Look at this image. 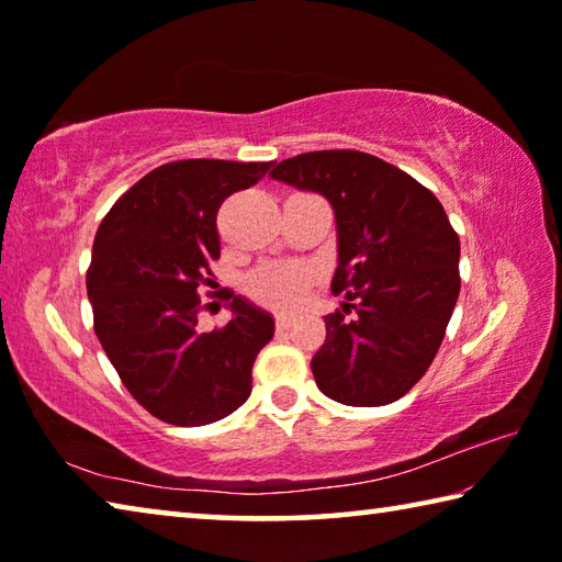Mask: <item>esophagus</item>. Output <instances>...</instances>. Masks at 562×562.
<instances>
[{
  "instance_id": "34e87169",
  "label": "esophagus",
  "mask_w": 562,
  "mask_h": 562,
  "mask_svg": "<svg viewBox=\"0 0 562 562\" xmlns=\"http://www.w3.org/2000/svg\"><path fill=\"white\" fill-rule=\"evenodd\" d=\"M292 322H294V317L290 315V312H278V315H274V325H278V329H290Z\"/></svg>"
}]
</instances>
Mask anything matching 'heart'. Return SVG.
Instances as JSON below:
<instances>
[{
	"label": "heart",
	"instance_id": "1",
	"mask_svg": "<svg viewBox=\"0 0 562 562\" xmlns=\"http://www.w3.org/2000/svg\"><path fill=\"white\" fill-rule=\"evenodd\" d=\"M310 280L312 270L300 262H268L247 274L245 288L252 297L278 304V307H288V304H294L302 297Z\"/></svg>",
	"mask_w": 562,
	"mask_h": 562
}]
</instances>
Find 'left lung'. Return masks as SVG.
<instances>
[{
	"label": "left lung",
	"mask_w": 562,
	"mask_h": 562,
	"mask_svg": "<svg viewBox=\"0 0 562 562\" xmlns=\"http://www.w3.org/2000/svg\"><path fill=\"white\" fill-rule=\"evenodd\" d=\"M315 190L335 207L339 265L312 357L322 394L347 406H384L426 374L459 300V235L443 205L402 168L361 150H312L270 173ZM351 314V318L346 315Z\"/></svg>",
	"instance_id": "obj_1"
}]
</instances>
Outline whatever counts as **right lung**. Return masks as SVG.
Returning a JSON list of instances; mask_svg holds the SVG:
<instances>
[{"label":"right lung","instance_id":"1","mask_svg":"<svg viewBox=\"0 0 562 562\" xmlns=\"http://www.w3.org/2000/svg\"><path fill=\"white\" fill-rule=\"evenodd\" d=\"M270 166L173 160L131 186L99 225L87 272L93 331L123 386L160 422H221L252 392V364L274 335L272 317L233 297V319L201 331L198 292L213 288L223 201Z\"/></svg>","mask_w":562,"mask_h":562}]
</instances>
